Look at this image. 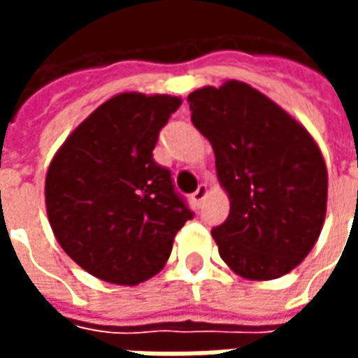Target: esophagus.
<instances>
[{
  "mask_svg": "<svg viewBox=\"0 0 358 358\" xmlns=\"http://www.w3.org/2000/svg\"><path fill=\"white\" fill-rule=\"evenodd\" d=\"M207 192H209V189H207V186H205V184H199V187H197L194 194H192V199H194L195 207H201L203 199L207 197Z\"/></svg>",
  "mask_w": 358,
  "mask_h": 358,
  "instance_id": "obj_1",
  "label": "esophagus"
}]
</instances>
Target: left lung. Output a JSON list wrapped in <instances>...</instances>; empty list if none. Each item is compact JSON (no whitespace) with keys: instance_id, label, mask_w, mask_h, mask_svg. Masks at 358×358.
<instances>
[{"instance_id":"8db88e82","label":"left lung","mask_w":358,"mask_h":358,"mask_svg":"<svg viewBox=\"0 0 358 358\" xmlns=\"http://www.w3.org/2000/svg\"><path fill=\"white\" fill-rule=\"evenodd\" d=\"M210 141L230 215L213 228L218 253L248 280H274L310 253L322 230L328 172L320 149L280 105L240 80L187 95Z\"/></svg>"}]
</instances>
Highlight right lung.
Wrapping results in <instances>:
<instances>
[{
  "instance_id": "right-lung-1",
  "label": "right lung",
  "mask_w": 358,
  "mask_h": 358,
  "mask_svg": "<svg viewBox=\"0 0 358 358\" xmlns=\"http://www.w3.org/2000/svg\"><path fill=\"white\" fill-rule=\"evenodd\" d=\"M176 95L126 92L74 128L45 174V209L59 245L103 282L138 285L161 272L194 213L171 171L155 163Z\"/></svg>"
}]
</instances>
